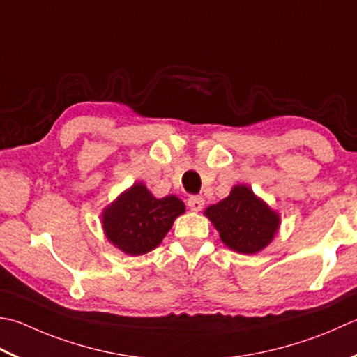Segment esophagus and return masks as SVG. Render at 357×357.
<instances>
[{
  "instance_id": "34e87169",
  "label": "esophagus",
  "mask_w": 357,
  "mask_h": 357,
  "mask_svg": "<svg viewBox=\"0 0 357 357\" xmlns=\"http://www.w3.org/2000/svg\"><path fill=\"white\" fill-rule=\"evenodd\" d=\"M187 206L193 212H199L202 207H204V198L201 197H190L187 201Z\"/></svg>"
}]
</instances>
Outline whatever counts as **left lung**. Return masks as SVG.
Returning a JSON list of instances; mask_svg holds the SVG:
<instances>
[{"label": "left lung", "instance_id": "8db88e82", "mask_svg": "<svg viewBox=\"0 0 357 357\" xmlns=\"http://www.w3.org/2000/svg\"><path fill=\"white\" fill-rule=\"evenodd\" d=\"M204 215L220 232L225 246L238 254L261 252L280 229V215L246 184L232 187L229 197L208 206Z\"/></svg>", "mask_w": 357, "mask_h": 357}]
</instances>
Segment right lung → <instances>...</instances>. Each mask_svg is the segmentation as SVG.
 <instances>
[{"mask_svg": "<svg viewBox=\"0 0 357 357\" xmlns=\"http://www.w3.org/2000/svg\"><path fill=\"white\" fill-rule=\"evenodd\" d=\"M184 212V202L174 195L156 198L146 185L135 183L103 208V234L123 254L144 255L162 243Z\"/></svg>", "mask_w": 357, "mask_h": 357, "instance_id": "add662e5", "label": "right lung"}]
</instances>
